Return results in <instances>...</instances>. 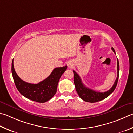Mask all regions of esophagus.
I'll list each match as a JSON object with an SVG mask.
<instances>
[{
	"label": "esophagus",
	"instance_id": "esophagus-1",
	"mask_svg": "<svg viewBox=\"0 0 133 133\" xmlns=\"http://www.w3.org/2000/svg\"><path fill=\"white\" fill-rule=\"evenodd\" d=\"M69 67H71L72 66V65H71V64H69Z\"/></svg>",
	"mask_w": 133,
	"mask_h": 133
}]
</instances>
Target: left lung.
<instances>
[{
  "instance_id": "obj_1",
  "label": "left lung",
  "mask_w": 133,
  "mask_h": 133,
  "mask_svg": "<svg viewBox=\"0 0 133 133\" xmlns=\"http://www.w3.org/2000/svg\"><path fill=\"white\" fill-rule=\"evenodd\" d=\"M112 49L115 54V51L114 49L112 48ZM117 76L116 79L114 84L112 86L109 90L108 91L104 92H99L91 90L90 88H88L84 85V84L82 82L81 79L79 75L77 74L76 71L73 70L74 73V83L75 87H76V90L77 94H78L79 97H80L83 101L85 102L94 103L96 102L101 100H103L107 98L108 96H109L112 94L114 90H115L116 85L117 84L118 79H119V63L118 59H117Z\"/></svg>"
}]
</instances>
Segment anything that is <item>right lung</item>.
<instances>
[{
  "mask_svg": "<svg viewBox=\"0 0 133 133\" xmlns=\"http://www.w3.org/2000/svg\"><path fill=\"white\" fill-rule=\"evenodd\" d=\"M67 68V66L56 67L45 79L35 84L26 83L22 80L16 73L14 68L13 60L11 63L12 75L18 91L25 98L40 103L47 102L55 95L59 79Z\"/></svg>",
  "mask_w": 133,
  "mask_h": 133,
  "instance_id": "add662e5",
  "label": "right lung"
}]
</instances>
